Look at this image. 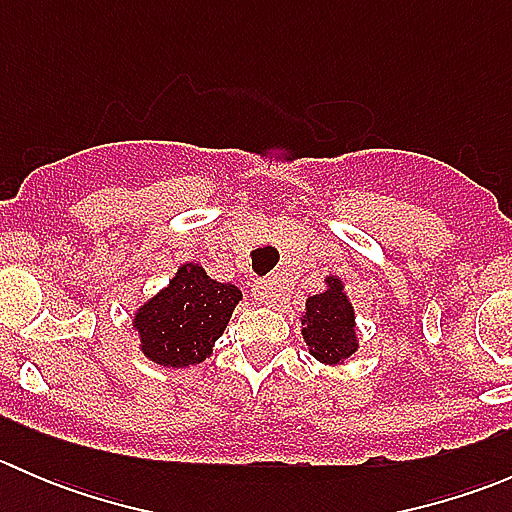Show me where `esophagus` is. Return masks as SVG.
Masks as SVG:
<instances>
[{"mask_svg": "<svg viewBox=\"0 0 512 512\" xmlns=\"http://www.w3.org/2000/svg\"><path fill=\"white\" fill-rule=\"evenodd\" d=\"M252 297L260 304H267V307H275L280 302V292H277V285L272 280H257L252 285Z\"/></svg>", "mask_w": 512, "mask_h": 512, "instance_id": "34e87169", "label": "esophagus"}]
</instances>
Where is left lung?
<instances>
[{
    "label": "left lung",
    "instance_id": "obj_1",
    "mask_svg": "<svg viewBox=\"0 0 512 512\" xmlns=\"http://www.w3.org/2000/svg\"><path fill=\"white\" fill-rule=\"evenodd\" d=\"M327 289L307 299V312L302 314V337L309 354L322 364H344L359 349L356 337L354 307L344 292L342 280L329 275Z\"/></svg>",
    "mask_w": 512,
    "mask_h": 512
}]
</instances>
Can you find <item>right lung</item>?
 <instances>
[{
	"label": "right lung",
	"instance_id": "add662e5",
	"mask_svg": "<svg viewBox=\"0 0 512 512\" xmlns=\"http://www.w3.org/2000/svg\"><path fill=\"white\" fill-rule=\"evenodd\" d=\"M240 299V289L210 280L195 262L180 265L170 285L141 304L133 317L141 352L165 369L200 364L213 354Z\"/></svg>",
	"mask_w": 512,
	"mask_h": 512
}]
</instances>
